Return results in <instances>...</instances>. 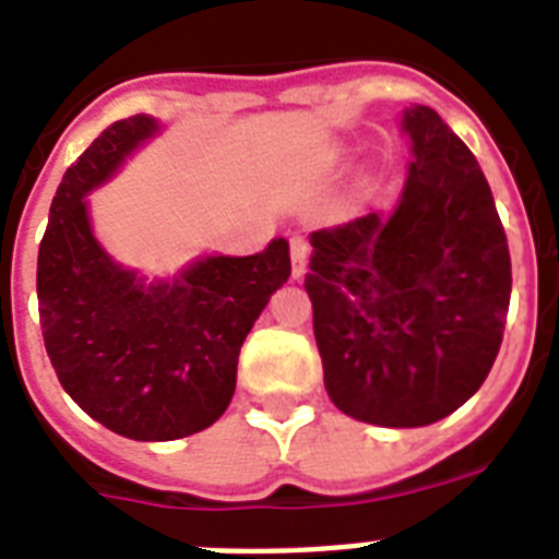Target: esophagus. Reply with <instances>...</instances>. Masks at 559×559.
Here are the masks:
<instances>
[{
    "label": "esophagus",
    "mask_w": 559,
    "mask_h": 559,
    "mask_svg": "<svg viewBox=\"0 0 559 559\" xmlns=\"http://www.w3.org/2000/svg\"><path fill=\"white\" fill-rule=\"evenodd\" d=\"M289 249H293V278H301L307 272V258H310V247L304 235H293L289 238Z\"/></svg>",
    "instance_id": "obj_1"
}]
</instances>
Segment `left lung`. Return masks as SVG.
<instances>
[{"mask_svg":"<svg viewBox=\"0 0 559 559\" xmlns=\"http://www.w3.org/2000/svg\"><path fill=\"white\" fill-rule=\"evenodd\" d=\"M411 143L396 209L310 235L304 289L326 396L382 428H421L483 388L511 301L506 229L471 148L428 106L399 117Z\"/></svg>","mask_w":559,"mask_h":559,"instance_id":"left-lung-1","label":"left lung"}]
</instances>
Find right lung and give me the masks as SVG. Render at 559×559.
I'll list each match as a JSON object with an SVG mask.
<instances>
[{"label": "right lung", "mask_w": 559, "mask_h": 559, "mask_svg": "<svg viewBox=\"0 0 559 559\" xmlns=\"http://www.w3.org/2000/svg\"><path fill=\"white\" fill-rule=\"evenodd\" d=\"M163 131L138 115L111 122L66 171L36 261L45 350L59 384L134 442H171L215 425L233 402L238 356L270 295L289 278V240L255 255H201L146 278L108 255L88 198Z\"/></svg>", "instance_id": "right-lung-1"}]
</instances>
